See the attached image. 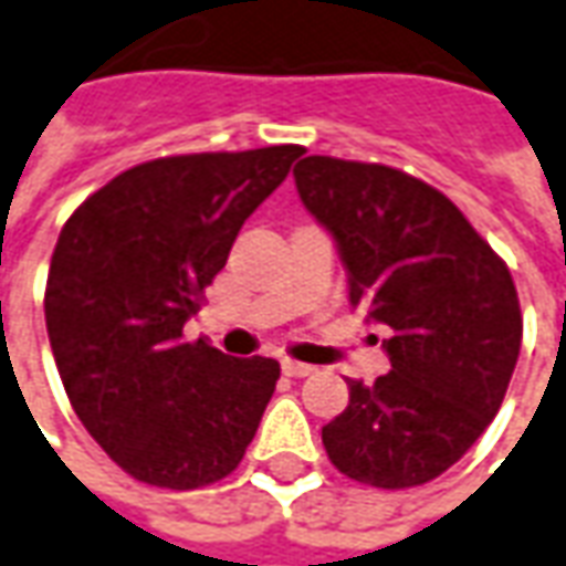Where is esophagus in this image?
I'll return each instance as SVG.
<instances>
[{"label": "esophagus", "instance_id": "1", "mask_svg": "<svg viewBox=\"0 0 566 566\" xmlns=\"http://www.w3.org/2000/svg\"><path fill=\"white\" fill-rule=\"evenodd\" d=\"M282 368H284V375H287V378H310V375L315 371V365L297 363V359H284Z\"/></svg>", "mask_w": 566, "mask_h": 566}]
</instances>
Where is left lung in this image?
Returning a JSON list of instances; mask_svg holds the SVG:
<instances>
[{"instance_id":"left-lung-1","label":"left lung","mask_w":566,"mask_h":566,"mask_svg":"<svg viewBox=\"0 0 566 566\" xmlns=\"http://www.w3.org/2000/svg\"><path fill=\"white\" fill-rule=\"evenodd\" d=\"M300 201L337 241L349 303L387 325L390 371L347 380L349 406L322 428L332 464L378 490L449 471L499 412L524 318L505 260L455 203L409 172L303 157Z\"/></svg>"}]
</instances>
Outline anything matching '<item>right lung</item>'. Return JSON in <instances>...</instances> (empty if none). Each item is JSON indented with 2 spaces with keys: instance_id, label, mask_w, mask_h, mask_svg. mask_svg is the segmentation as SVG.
Listing matches in <instances>:
<instances>
[{
  "instance_id": "add662e5",
  "label": "right lung",
  "mask_w": 566,
  "mask_h": 566,
  "mask_svg": "<svg viewBox=\"0 0 566 566\" xmlns=\"http://www.w3.org/2000/svg\"><path fill=\"white\" fill-rule=\"evenodd\" d=\"M300 145L138 164L57 234L45 328L73 412L129 476L198 490L244 459L282 368L182 337L244 219L282 186Z\"/></svg>"
}]
</instances>
